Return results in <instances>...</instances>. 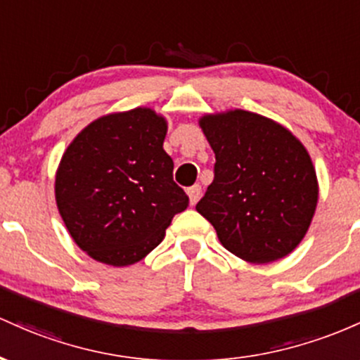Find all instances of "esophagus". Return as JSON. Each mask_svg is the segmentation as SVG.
Masks as SVG:
<instances>
[{"label": "esophagus", "mask_w": 360, "mask_h": 360, "mask_svg": "<svg viewBox=\"0 0 360 360\" xmlns=\"http://www.w3.org/2000/svg\"><path fill=\"white\" fill-rule=\"evenodd\" d=\"M187 193L188 197H191V204L195 205L202 195V187L200 185H192V187L187 188Z\"/></svg>", "instance_id": "1"}]
</instances>
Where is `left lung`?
Returning <instances> with one entry per match:
<instances>
[{"instance_id": "left-lung-1", "label": "left lung", "mask_w": 360, "mask_h": 360, "mask_svg": "<svg viewBox=\"0 0 360 360\" xmlns=\"http://www.w3.org/2000/svg\"><path fill=\"white\" fill-rule=\"evenodd\" d=\"M200 127L216 163L197 202L221 245L253 264L289 255L308 231L318 202L313 163L281 124L246 110L204 115Z\"/></svg>"}]
</instances>
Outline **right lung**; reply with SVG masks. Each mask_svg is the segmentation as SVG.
Listing matches in <instances>:
<instances>
[{
	"label": "right lung",
	"mask_w": 360,
	"mask_h": 360,
	"mask_svg": "<svg viewBox=\"0 0 360 360\" xmlns=\"http://www.w3.org/2000/svg\"><path fill=\"white\" fill-rule=\"evenodd\" d=\"M167 120L151 108L96 119L75 137L56 173V202L75 243L114 267L143 260L188 197L163 149Z\"/></svg>",
	"instance_id": "obj_1"
}]
</instances>
